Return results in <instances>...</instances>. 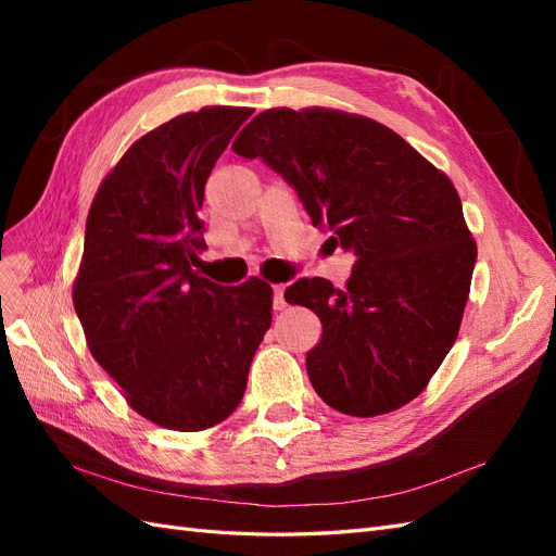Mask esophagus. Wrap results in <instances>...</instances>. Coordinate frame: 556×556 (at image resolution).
Here are the masks:
<instances>
[{
	"label": "esophagus",
	"mask_w": 556,
	"mask_h": 556,
	"mask_svg": "<svg viewBox=\"0 0 556 556\" xmlns=\"http://www.w3.org/2000/svg\"><path fill=\"white\" fill-rule=\"evenodd\" d=\"M285 306V285H274V311H282Z\"/></svg>",
	"instance_id": "esophagus-1"
}]
</instances>
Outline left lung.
<instances>
[{
  "mask_svg": "<svg viewBox=\"0 0 556 556\" xmlns=\"http://www.w3.org/2000/svg\"><path fill=\"white\" fill-rule=\"evenodd\" d=\"M231 150L271 166L357 257L345 290L301 278L285 292L323 323L313 390L355 417L406 406L457 341L478 257L450 178L390 127L329 109H268Z\"/></svg>",
  "mask_w": 556,
  "mask_h": 556,
  "instance_id": "left-lung-1",
  "label": "left lung"
}]
</instances>
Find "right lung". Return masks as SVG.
Instances as JSON below:
<instances>
[{
	"label": "right lung",
	"instance_id": "obj_1",
	"mask_svg": "<svg viewBox=\"0 0 556 556\" xmlns=\"http://www.w3.org/2000/svg\"><path fill=\"white\" fill-rule=\"evenodd\" d=\"M250 109L182 113L134 143L99 185L74 308L99 366L129 406L174 431L220 425L245 394L271 327V288L197 276L199 208L213 166Z\"/></svg>",
	"mask_w": 556,
	"mask_h": 556
}]
</instances>
